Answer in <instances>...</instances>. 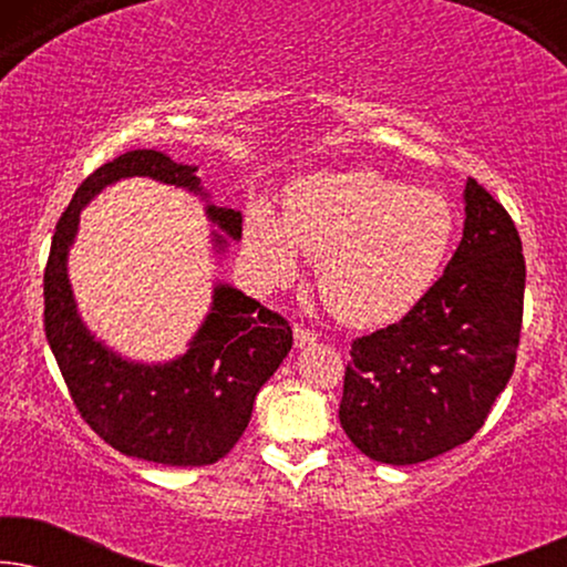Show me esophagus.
<instances>
[{
	"label": "esophagus",
	"instance_id": "1",
	"mask_svg": "<svg viewBox=\"0 0 567 567\" xmlns=\"http://www.w3.org/2000/svg\"><path fill=\"white\" fill-rule=\"evenodd\" d=\"M293 343H297V348H309L317 343V336L312 330L301 328V324H293Z\"/></svg>",
	"mask_w": 567,
	"mask_h": 567
}]
</instances>
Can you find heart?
Masks as SVG:
<instances>
[{"instance_id":"obj_1","label":"heart","mask_w":567,"mask_h":567,"mask_svg":"<svg viewBox=\"0 0 567 567\" xmlns=\"http://www.w3.org/2000/svg\"><path fill=\"white\" fill-rule=\"evenodd\" d=\"M454 237L456 214L441 193L377 169L312 175L284 214L255 204L245 219V252L266 281L297 276L301 252L317 258L322 299L361 330L413 312L444 274Z\"/></svg>"}]
</instances>
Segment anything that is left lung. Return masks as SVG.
<instances>
[{
    "label": "left lung",
    "mask_w": 567,
    "mask_h": 567,
    "mask_svg": "<svg viewBox=\"0 0 567 567\" xmlns=\"http://www.w3.org/2000/svg\"><path fill=\"white\" fill-rule=\"evenodd\" d=\"M462 196V243L444 276L398 324L355 340L346 369L340 425L361 454L394 467L470 441L514 374L522 239L477 181Z\"/></svg>",
    "instance_id": "8db88e82"
}]
</instances>
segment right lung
<instances>
[{
    "instance_id": "add662e5",
    "label": "right lung",
    "mask_w": 567,
    "mask_h": 567,
    "mask_svg": "<svg viewBox=\"0 0 567 567\" xmlns=\"http://www.w3.org/2000/svg\"><path fill=\"white\" fill-rule=\"evenodd\" d=\"M128 177L175 185L204 200L219 258L243 237V214L212 204L196 165L157 150L121 154L80 185L53 231L43 274L45 338L76 410L105 444L169 467H204L227 456L245 433L255 394L291 351V328L260 301L216 281L204 322L175 359L134 361L97 338L76 307L69 250L90 200Z\"/></svg>"
}]
</instances>
